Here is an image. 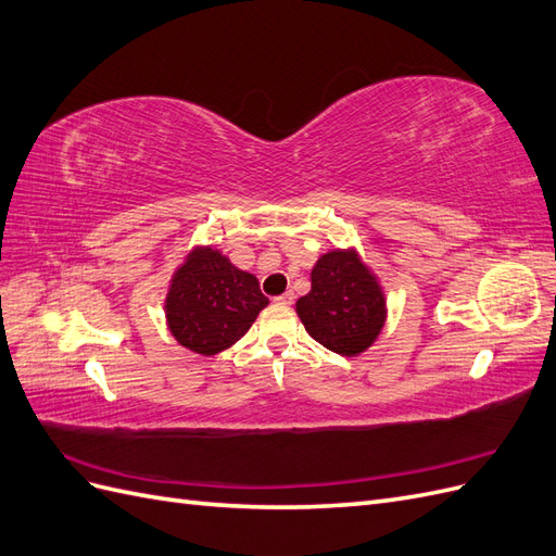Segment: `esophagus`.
I'll return each instance as SVG.
<instances>
[{
	"label": "esophagus",
	"mask_w": 556,
	"mask_h": 556,
	"mask_svg": "<svg viewBox=\"0 0 556 556\" xmlns=\"http://www.w3.org/2000/svg\"><path fill=\"white\" fill-rule=\"evenodd\" d=\"M274 301H276V304H282V306H292L294 304V292H285V294L276 296Z\"/></svg>",
	"instance_id": "34e87169"
}]
</instances>
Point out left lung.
<instances>
[{"label":"left lung","instance_id":"8db88e82","mask_svg":"<svg viewBox=\"0 0 556 556\" xmlns=\"http://www.w3.org/2000/svg\"><path fill=\"white\" fill-rule=\"evenodd\" d=\"M296 313L317 343L339 355H359L384 325V299L371 271L355 252L333 250L317 260L311 292Z\"/></svg>","mask_w":556,"mask_h":556}]
</instances>
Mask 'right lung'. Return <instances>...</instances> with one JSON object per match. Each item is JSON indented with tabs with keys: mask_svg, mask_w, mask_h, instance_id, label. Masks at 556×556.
<instances>
[{
	"mask_svg": "<svg viewBox=\"0 0 556 556\" xmlns=\"http://www.w3.org/2000/svg\"><path fill=\"white\" fill-rule=\"evenodd\" d=\"M268 304L260 282L213 248L194 250L166 294V319L176 341L199 355L237 343Z\"/></svg>",
	"mask_w": 556,
	"mask_h": 556,
	"instance_id": "right-lung-1",
	"label": "right lung"
}]
</instances>
